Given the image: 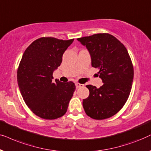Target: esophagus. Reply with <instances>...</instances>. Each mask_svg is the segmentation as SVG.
I'll return each instance as SVG.
<instances>
[{"label":"esophagus","instance_id":"esophagus-1","mask_svg":"<svg viewBox=\"0 0 151 151\" xmlns=\"http://www.w3.org/2000/svg\"><path fill=\"white\" fill-rule=\"evenodd\" d=\"M76 88H82L83 87L84 85L83 84H81V83H76Z\"/></svg>","mask_w":151,"mask_h":151}]
</instances>
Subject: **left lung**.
I'll list each match as a JSON object with an SVG mask.
<instances>
[{"instance_id": "left-lung-1", "label": "left lung", "mask_w": 151, "mask_h": 151, "mask_svg": "<svg viewBox=\"0 0 151 151\" xmlns=\"http://www.w3.org/2000/svg\"><path fill=\"white\" fill-rule=\"evenodd\" d=\"M86 45L92 59V66L99 70L104 84L99 88L87 85L90 91L83 100L86 114L94 119L109 118L126 104L133 80V65L125 46L108 33L95 34L77 39Z\"/></svg>"}]
</instances>
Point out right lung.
I'll return each mask as SVG.
<instances>
[{
    "label": "right lung",
    "mask_w": 151,
    "mask_h": 151,
    "mask_svg": "<svg viewBox=\"0 0 151 151\" xmlns=\"http://www.w3.org/2000/svg\"><path fill=\"white\" fill-rule=\"evenodd\" d=\"M73 41L39 38L28 46L20 61L17 81L21 95L28 108L42 119H55L67 112L76 86L72 81H53L52 74Z\"/></svg>",
    "instance_id": "right-lung-1"
}]
</instances>
